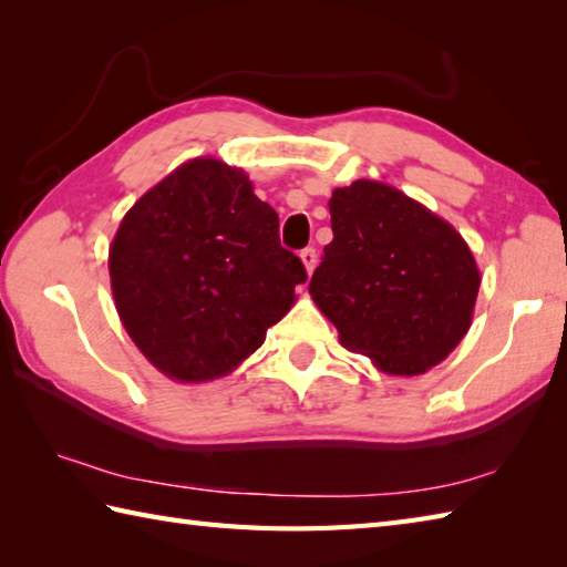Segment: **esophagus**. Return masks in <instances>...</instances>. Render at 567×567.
<instances>
[{
  "label": "esophagus",
  "instance_id": "obj_1",
  "mask_svg": "<svg viewBox=\"0 0 567 567\" xmlns=\"http://www.w3.org/2000/svg\"><path fill=\"white\" fill-rule=\"evenodd\" d=\"M299 258H302V262H305V268H307L309 275L315 272V268H317V250H315V248H305L302 252H299Z\"/></svg>",
  "mask_w": 567,
  "mask_h": 567
}]
</instances>
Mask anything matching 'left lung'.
I'll return each instance as SVG.
<instances>
[{"label": "left lung", "mask_w": 567, "mask_h": 567, "mask_svg": "<svg viewBox=\"0 0 567 567\" xmlns=\"http://www.w3.org/2000/svg\"><path fill=\"white\" fill-rule=\"evenodd\" d=\"M333 240L309 292L343 348L388 375H421L463 341L480 270L463 236L390 185L358 179L329 199Z\"/></svg>", "instance_id": "left-lung-1"}]
</instances>
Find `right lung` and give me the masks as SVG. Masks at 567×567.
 <instances>
[{
	"mask_svg": "<svg viewBox=\"0 0 567 567\" xmlns=\"http://www.w3.org/2000/svg\"><path fill=\"white\" fill-rule=\"evenodd\" d=\"M116 311L163 375L207 382L256 353L307 270L244 171L195 158L148 189L110 248Z\"/></svg>",
	"mask_w": 567,
	"mask_h": 567,
	"instance_id": "1",
	"label": "right lung"
}]
</instances>
